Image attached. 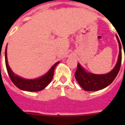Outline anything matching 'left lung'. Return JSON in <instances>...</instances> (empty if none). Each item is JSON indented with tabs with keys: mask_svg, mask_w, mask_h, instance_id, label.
Wrapping results in <instances>:
<instances>
[{
	"mask_svg": "<svg viewBox=\"0 0 125 125\" xmlns=\"http://www.w3.org/2000/svg\"><path fill=\"white\" fill-rule=\"evenodd\" d=\"M119 45V55L115 67L109 73L106 74H94L87 72L84 68L78 63L77 70L75 73V78L80 86L86 91H97L110 85L117 76L121 65L122 52L121 42L116 36ZM124 48V47H123Z\"/></svg>",
	"mask_w": 125,
	"mask_h": 125,
	"instance_id": "1",
	"label": "left lung"
}]
</instances>
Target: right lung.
Listing matches in <instances>:
<instances>
[{
	"mask_svg": "<svg viewBox=\"0 0 125 125\" xmlns=\"http://www.w3.org/2000/svg\"><path fill=\"white\" fill-rule=\"evenodd\" d=\"M7 53V48H6L5 49V63H6L7 72H8L9 76L11 81L19 89L23 90L25 91H28V92H37V91H40L44 89L52 81V78L53 77L55 68L60 63V62L55 63L51 68V69L48 71V72L45 73L44 76H41L39 78L34 79V80H28V79H25L19 77L13 73V72L11 70V69L8 64Z\"/></svg>",
	"mask_w": 125,
	"mask_h": 125,
	"instance_id": "obj_1",
	"label": "right lung"
}]
</instances>
